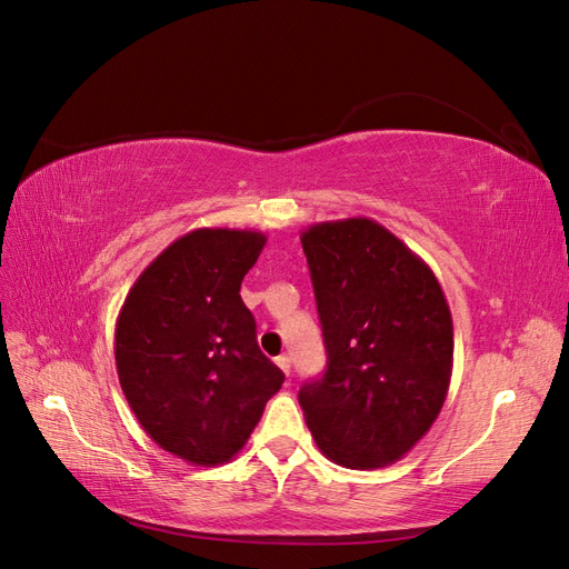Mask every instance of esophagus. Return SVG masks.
Listing matches in <instances>:
<instances>
[{"label":"esophagus","mask_w":569,"mask_h":569,"mask_svg":"<svg viewBox=\"0 0 569 569\" xmlns=\"http://www.w3.org/2000/svg\"><path fill=\"white\" fill-rule=\"evenodd\" d=\"M274 363H278V368L289 377V372H291V358L289 356H278V358H274Z\"/></svg>","instance_id":"esophagus-1"}]
</instances>
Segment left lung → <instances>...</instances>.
<instances>
[{"label":"left lung","mask_w":569,"mask_h":569,"mask_svg":"<svg viewBox=\"0 0 569 569\" xmlns=\"http://www.w3.org/2000/svg\"><path fill=\"white\" fill-rule=\"evenodd\" d=\"M301 244L327 351L325 375L299 391L306 425L341 468H385L427 435L449 393V303L432 268L370 218L318 222Z\"/></svg>","instance_id":"1"}]
</instances>
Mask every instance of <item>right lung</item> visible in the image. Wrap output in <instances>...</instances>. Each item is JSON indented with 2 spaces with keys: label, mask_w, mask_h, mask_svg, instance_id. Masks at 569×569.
<instances>
[{
  "label": "right lung",
  "mask_w": 569,
  "mask_h": 569,
  "mask_svg": "<svg viewBox=\"0 0 569 569\" xmlns=\"http://www.w3.org/2000/svg\"><path fill=\"white\" fill-rule=\"evenodd\" d=\"M263 247L253 230L187 232L144 268L116 320V370L134 418L163 451L203 468L242 451L284 382L239 297Z\"/></svg>",
  "instance_id": "add662e5"
}]
</instances>
